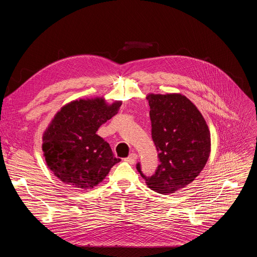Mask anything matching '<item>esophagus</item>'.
I'll return each mask as SVG.
<instances>
[{"label":"esophagus","mask_w":257,"mask_h":257,"mask_svg":"<svg viewBox=\"0 0 257 257\" xmlns=\"http://www.w3.org/2000/svg\"><path fill=\"white\" fill-rule=\"evenodd\" d=\"M136 160H137V155L136 154H131L128 158L124 159L125 162H127L128 164H131V165H133L136 162Z\"/></svg>","instance_id":"esophagus-1"}]
</instances>
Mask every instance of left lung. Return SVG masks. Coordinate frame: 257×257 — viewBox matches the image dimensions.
I'll return each mask as SVG.
<instances>
[{"mask_svg":"<svg viewBox=\"0 0 257 257\" xmlns=\"http://www.w3.org/2000/svg\"><path fill=\"white\" fill-rule=\"evenodd\" d=\"M152 137L160 165L146 185L161 194L186 187L200 174L210 154L208 126L196 105L181 93H149Z\"/></svg>","mask_w":257,"mask_h":257,"instance_id":"obj_1","label":"left lung"}]
</instances>
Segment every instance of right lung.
I'll return each mask as SVG.
<instances>
[{
  "mask_svg": "<svg viewBox=\"0 0 257 257\" xmlns=\"http://www.w3.org/2000/svg\"><path fill=\"white\" fill-rule=\"evenodd\" d=\"M121 104V100L108 104L103 97L80 98L65 104L55 115L44 132L42 148L49 169L62 182L91 189L121 161L96 134Z\"/></svg>",
  "mask_w": 257,
  "mask_h": 257,
  "instance_id": "1",
  "label": "right lung"
}]
</instances>
